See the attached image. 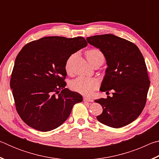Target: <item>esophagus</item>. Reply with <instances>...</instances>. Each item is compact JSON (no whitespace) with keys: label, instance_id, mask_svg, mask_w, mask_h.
I'll return each mask as SVG.
<instances>
[{"label":"esophagus","instance_id":"1","mask_svg":"<svg viewBox=\"0 0 159 159\" xmlns=\"http://www.w3.org/2000/svg\"><path fill=\"white\" fill-rule=\"evenodd\" d=\"M83 101L84 102H93V99L89 98H87V97H84L83 98Z\"/></svg>","mask_w":159,"mask_h":159}]
</instances>
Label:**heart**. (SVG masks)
I'll return each mask as SVG.
<instances>
[{"label":"heart","instance_id":"1","mask_svg":"<svg viewBox=\"0 0 159 159\" xmlns=\"http://www.w3.org/2000/svg\"><path fill=\"white\" fill-rule=\"evenodd\" d=\"M86 58L89 62L96 60H102L104 61V55L98 49H90L86 52ZM69 60L66 62V69H69ZM99 85L98 80L93 78L79 76L74 79L71 83L72 90L81 93L85 95H90L93 93L94 90L98 88Z\"/></svg>","mask_w":159,"mask_h":159}]
</instances>
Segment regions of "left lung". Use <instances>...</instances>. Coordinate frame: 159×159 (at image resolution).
<instances>
[{"label":"left lung","instance_id":"left-lung-1","mask_svg":"<svg viewBox=\"0 0 159 159\" xmlns=\"http://www.w3.org/2000/svg\"><path fill=\"white\" fill-rule=\"evenodd\" d=\"M86 40L100 50L107 61L100 91H114L111 97L95 100L103 109L97 119L115 128L130 124L143 110L150 85L143 55L136 45L113 34L98 35Z\"/></svg>","mask_w":159,"mask_h":159}]
</instances>
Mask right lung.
<instances>
[{"label": "right lung", "instance_id": "1", "mask_svg": "<svg viewBox=\"0 0 159 159\" xmlns=\"http://www.w3.org/2000/svg\"><path fill=\"white\" fill-rule=\"evenodd\" d=\"M88 45L83 37L48 36L26 44L15 59L10 79L17 111L26 124L47 132L68 118L81 95L66 88V64Z\"/></svg>", "mask_w": 159, "mask_h": 159}]
</instances>
